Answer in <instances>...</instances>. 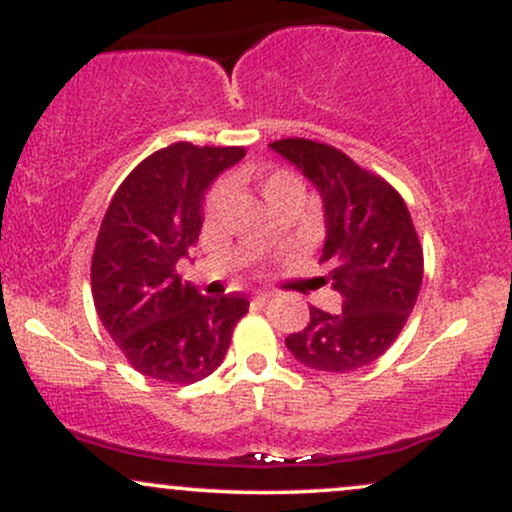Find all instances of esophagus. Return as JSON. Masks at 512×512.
Wrapping results in <instances>:
<instances>
[{"label":"esophagus","mask_w":512,"mask_h":512,"mask_svg":"<svg viewBox=\"0 0 512 512\" xmlns=\"http://www.w3.org/2000/svg\"><path fill=\"white\" fill-rule=\"evenodd\" d=\"M252 301H255L257 305H267L269 301H274V293L272 291H260V293H255V298H252Z\"/></svg>","instance_id":"obj_1"}]
</instances>
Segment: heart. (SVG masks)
Here are the masks:
<instances>
[{"mask_svg": "<svg viewBox=\"0 0 512 512\" xmlns=\"http://www.w3.org/2000/svg\"><path fill=\"white\" fill-rule=\"evenodd\" d=\"M260 185H262V195L272 202L276 195H281V192L291 190V187H301V182H298L296 175L286 173V170H272V173L264 175ZM223 195H226V192H223V187H216V190L207 197V216L219 214V209L223 204Z\"/></svg>", "mask_w": 512, "mask_h": 512, "instance_id": "obj_1", "label": "heart"}]
</instances>
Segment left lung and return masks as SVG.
<instances>
[{
  "label": "left lung",
  "mask_w": 512,
  "mask_h": 512,
  "mask_svg": "<svg viewBox=\"0 0 512 512\" xmlns=\"http://www.w3.org/2000/svg\"><path fill=\"white\" fill-rule=\"evenodd\" d=\"M317 187L325 209V248L342 310L310 308L308 327L286 337L303 366L351 373L390 349L414 310L424 279V250L404 199L390 182L344 151L313 139L269 144Z\"/></svg>",
  "instance_id": "1"
}]
</instances>
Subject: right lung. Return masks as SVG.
Listing matches in <instances>:
<instances>
[{
    "label": "right lung",
    "mask_w": 512,
    "mask_h": 512,
    "mask_svg": "<svg viewBox=\"0 0 512 512\" xmlns=\"http://www.w3.org/2000/svg\"><path fill=\"white\" fill-rule=\"evenodd\" d=\"M243 156V146L175 142L144 158L105 211L91 260L93 303L142 375L173 385L207 378L248 313V298L202 296L178 274L202 231L204 192Z\"/></svg>",
    "instance_id": "right-lung-1"
}]
</instances>
